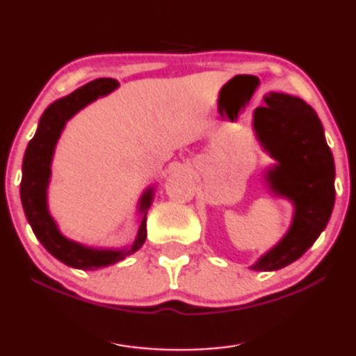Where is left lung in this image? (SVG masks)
I'll return each instance as SVG.
<instances>
[{
    "mask_svg": "<svg viewBox=\"0 0 356 356\" xmlns=\"http://www.w3.org/2000/svg\"><path fill=\"white\" fill-rule=\"evenodd\" d=\"M254 111V130L279 166L269 172L273 187L295 203L289 234L253 269L276 271L298 259L330 218L335 200L334 158L314 109L297 97L269 92Z\"/></svg>",
    "mask_w": 356,
    "mask_h": 356,
    "instance_id": "left-lung-1",
    "label": "left lung"
}]
</instances>
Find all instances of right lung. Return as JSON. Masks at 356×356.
I'll list each match as a JSON object with an SVG mask.
<instances>
[{
	"label": "right lung",
	"instance_id": "right-lung-1",
	"mask_svg": "<svg viewBox=\"0 0 356 356\" xmlns=\"http://www.w3.org/2000/svg\"><path fill=\"white\" fill-rule=\"evenodd\" d=\"M118 87L114 79H97L77 88L67 97H64L44 109L40 119L38 129L30 140L22 161L21 200L27 221L44 248L67 266L77 269H98L108 264L121 261L142 247L147 240V213L143 214L140 224L137 240L126 252H104V250H90L76 242L63 237L56 229V224L49 216L47 208V185L49 180V163H51L53 149L64 124L79 109L87 106L93 99L106 95ZM152 193L143 197L142 208H148Z\"/></svg>",
	"mask_w": 356,
	"mask_h": 356
}]
</instances>
